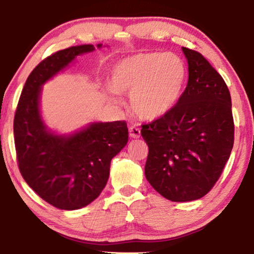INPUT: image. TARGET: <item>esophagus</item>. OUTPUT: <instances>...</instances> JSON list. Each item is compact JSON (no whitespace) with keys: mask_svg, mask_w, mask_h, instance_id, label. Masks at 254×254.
I'll use <instances>...</instances> for the list:
<instances>
[{"mask_svg":"<svg viewBox=\"0 0 254 254\" xmlns=\"http://www.w3.org/2000/svg\"><path fill=\"white\" fill-rule=\"evenodd\" d=\"M128 132H130V136L134 137V139H137L141 135V130L136 127H128Z\"/></svg>","mask_w":254,"mask_h":254,"instance_id":"34e87169","label":"esophagus"}]
</instances>
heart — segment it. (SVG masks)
I'll list each match as a JSON object with an SVG mask.
<instances>
[{
    "mask_svg": "<svg viewBox=\"0 0 254 254\" xmlns=\"http://www.w3.org/2000/svg\"><path fill=\"white\" fill-rule=\"evenodd\" d=\"M187 80V67L178 55L141 53L114 64L109 91L111 100L118 93L131 94V109L143 120L163 117L177 104Z\"/></svg>",
    "mask_w": 254,
    "mask_h": 254,
    "instance_id": "heart-1",
    "label": "heart"
}]
</instances>
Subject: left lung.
Segmentation results:
<instances>
[{
    "instance_id": "8db88e82",
    "label": "left lung",
    "mask_w": 254,
    "mask_h": 254,
    "mask_svg": "<svg viewBox=\"0 0 254 254\" xmlns=\"http://www.w3.org/2000/svg\"><path fill=\"white\" fill-rule=\"evenodd\" d=\"M188 83L169 113L143 124L149 153L144 174L173 201L199 199L220 178L234 143L230 91L204 56L183 47Z\"/></svg>"
}]
</instances>
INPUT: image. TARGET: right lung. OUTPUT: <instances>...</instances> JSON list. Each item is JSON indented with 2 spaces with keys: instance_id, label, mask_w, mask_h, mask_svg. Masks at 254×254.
<instances>
[{
  "instance_id": "1",
  "label": "right lung",
  "mask_w": 254,
  "mask_h": 254,
  "mask_svg": "<svg viewBox=\"0 0 254 254\" xmlns=\"http://www.w3.org/2000/svg\"><path fill=\"white\" fill-rule=\"evenodd\" d=\"M102 45H97L101 48ZM93 45L57 51L29 75L16 107L13 132L20 173L47 203L74 210L95 200L110 176L111 160L126 147V121L96 122L68 135L47 130L39 107L41 86Z\"/></svg>"
}]
</instances>
